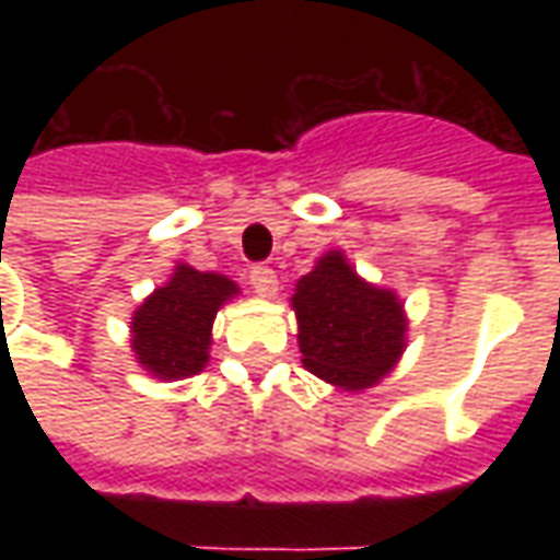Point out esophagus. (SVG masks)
Instances as JSON below:
<instances>
[{
	"label": "esophagus",
	"instance_id": "1",
	"mask_svg": "<svg viewBox=\"0 0 560 560\" xmlns=\"http://www.w3.org/2000/svg\"><path fill=\"white\" fill-rule=\"evenodd\" d=\"M248 281H252V288H255L257 296H264V300H272V296H276V291H279V279H276V272H272L269 267L252 269Z\"/></svg>",
	"mask_w": 560,
	"mask_h": 560
}]
</instances>
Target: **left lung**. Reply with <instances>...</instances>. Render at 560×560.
Instances as JSON below:
<instances>
[{
  "label": "left lung",
  "instance_id": "8db88e82",
  "mask_svg": "<svg viewBox=\"0 0 560 560\" xmlns=\"http://www.w3.org/2000/svg\"><path fill=\"white\" fill-rule=\"evenodd\" d=\"M303 365L341 393L377 387L408 348L399 293L365 281L341 248L324 252L291 296Z\"/></svg>",
  "mask_w": 560,
  "mask_h": 560
}]
</instances>
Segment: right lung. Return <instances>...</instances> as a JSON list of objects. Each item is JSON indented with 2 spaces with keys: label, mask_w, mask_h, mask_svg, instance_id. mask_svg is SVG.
<instances>
[{
  "label": "right lung",
  "mask_w": 560,
  "mask_h": 560,
  "mask_svg": "<svg viewBox=\"0 0 560 560\" xmlns=\"http://www.w3.org/2000/svg\"><path fill=\"white\" fill-rule=\"evenodd\" d=\"M240 296V284L221 272L176 264L171 279L149 293L131 315L135 363L159 381L200 375L209 363L212 324L221 305Z\"/></svg>",
  "instance_id": "right-lung-1"
}]
</instances>
